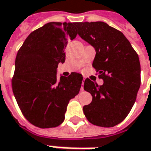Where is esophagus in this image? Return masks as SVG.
<instances>
[{"label": "esophagus", "mask_w": 151, "mask_h": 151, "mask_svg": "<svg viewBox=\"0 0 151 151\" xmlns=\"http://www.w3.org/2000/svg\"><path fill=\"white\" fill-rule=\"evenodd\" d=\"M84 80H85V78H83V82H82V87H81V90H83V83H84Z\"/></svg>", "instance_id": "esophagus-1"}]
</instances>
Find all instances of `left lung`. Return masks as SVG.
I'll return each instance as SVG.
<instances>
[{
	"instance_id": "obj_1",
	"label": "left lung",
	"mask_w": 151,
	"mask_h": 151,
	"mask_svg": "<svg viewBox=\"0 0 151 151\" xmlns=\"http://www.w3.org/2000/svg\"><path fill=\"white\" fill-rule=\"evenodd\" d=\"M77 33L96 51L93 67L104 84L86 78L84 90L92 102L83 106L89 122L100 127H114L127 117L140 86V63L129 40L117 29L103 22H76Z\"/></svg>"
}]
</instances>
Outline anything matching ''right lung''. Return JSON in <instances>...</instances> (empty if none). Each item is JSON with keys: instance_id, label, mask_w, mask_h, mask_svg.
I'll use <instances>...</instances> for the list:
<instances>
[{"instance_id": "1", "label": "right lung", "mask_w": 151, "mask_h": 151, "mask_svg": "<svg viewBox=\"0 0 151 151\" xmlns=\"http://www.w3.org/2000/svg\"><path fill=\"white\" fill-rule=\"evenodd\" d=\"M75 24H45L30 33L17 54L12 91L24 117L37 127L61 124L68 102L80 90V73L57 77L58 63L65 62L68 39L78 34Z\"/></svg>"}]
</instances>
